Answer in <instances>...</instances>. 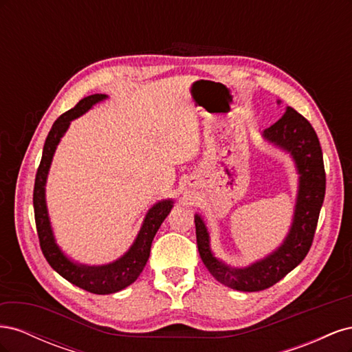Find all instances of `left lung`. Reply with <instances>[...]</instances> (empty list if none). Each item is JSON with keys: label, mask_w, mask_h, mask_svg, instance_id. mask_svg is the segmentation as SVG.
Returning a JSON list of instances; mask_svg holds the SVG:
<instances>
[{"label": "left lung", "mask_w": 352, "mask_h": 352, "mask_svg": "<svg viewBox=\"0 0 352 352\" xmlns=\"http://www.w3.org/2000/svg\"><path fill=\"white\" fill-rule=\"evenodd\" d=\"M261 135L265 141L291 155L298 173L294 217L283 242L247 267H232L212 254L208 229L202 217L195 214L197 245L202 263L216 280L242 292L267 289L305 258L313 243L326 190L322 146L305 117L292 107H286L280 119Z\"/></svg>", "instance_id": "1"}]
</instances>
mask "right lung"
I'll return each instance as SVG.
<instances>
[{
    "mask_svg": "<svg viewBox=\"0 0 352 352\" xmlns=\"http://www.w3.org/2000/svg\"><path fill=\"white\" fill-rule=\"evenodd\" d=\"M109 97L105 94H94L89 95V97H85L72 110L61 114L54 122L45 140L34 188V210L38 238L41 250L44 252V257L47 258L48 264L70 283L98 295L119 292L140 278V274L142 273L148 261V257H150L151 243L155 233L160 226H162L164 219L168 216L170 210L173 208V199L170 198L155 202L148 210L142 221V226L140 232H138L131 248L120 258H117L109 264L89 265L73 261L58 247L54 232H52L51 228L45 199V185L52 163V157H54L61 138L67 132L70 123L88 110H91L95 104Z\"/></svg>",
    "mask_w": 352,
    "mask_h": 352,
    "instance_id": "add662e5",
    "label": "right lung"
}]
</instances>
